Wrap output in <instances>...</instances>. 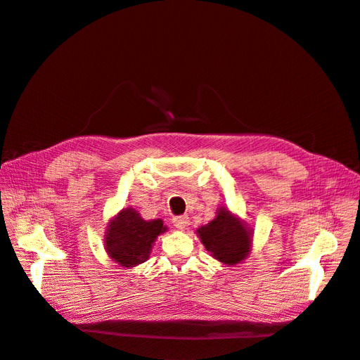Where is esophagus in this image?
Returning <instances> with one entry per match:
<instances>
[{
    "label": "esophagus",
    "mask_w": 360,
    "mask_h": 360,
    "mask_svg": "<svg viewBox=\"0 0 360 360\" xmlns=\"http://www.w3.org/2000/svg\"><path fill=\"white\" fill-rule=\"evenodd\" d=\"M172 224L177 228V230H183V228H186V225L189 224V217L188 216H176L172 219Z\"/></svg>",
    "instance_id": "1"
}]
</instances>
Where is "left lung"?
<instances>
[{
    "label": "left lung",
    "mask_w": 360,
    "mask_h": 360,
    "mask_svg": "<svg viewBox=\"0 0 360 360\" xmlns=\"http://www.w3.org/2000/svg\"><path fill=\"white\" fill-rule=\"evenodd\" d=\"M197 234L214 259L226 266H236L249 255L254 233L240 217L221 207L214 219L198 228Z\"/></svg>",
    "instance_id": "1"
}]
</instances>
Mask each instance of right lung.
I'll return each mask as SVG.
<instances>
[{"mask_svg": "<svg viewBox=\"0 0 360 360\" xmlns=\"http://www.w3.org/2000/svg\"><path fill=\"white\" fill-rule=\"evenodd\" d=\"M165 231L167 226L162 219L146 221L135 209L129 207L108 224L105 249L120 266L135 267L148 259L158 236Z\"/></svg>", "mask_w": 360, "mask_h": 360, "instance_id": "add662e5", "label": "right lung"}]
</instances>
